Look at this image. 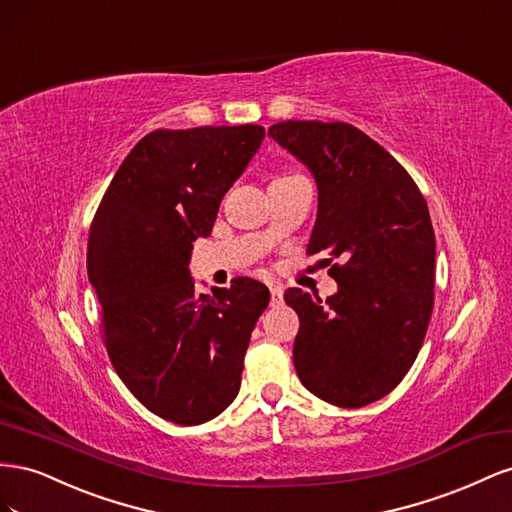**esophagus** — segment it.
<instances>
[{"label":"esophagus","mask_w":512,"mask_h":512,"mask_svg":"<svg viewBox=\"0 0 512 512\" xmlns=\"http://www.w3.org/2000/svg\"><path fill=\"white\" fill-rule=\"evenodd\" d=\"M284 303V290L280 286L271 288V307H280Z\"/></svg>","instance_id":"esophagus-1"}]
</instances>
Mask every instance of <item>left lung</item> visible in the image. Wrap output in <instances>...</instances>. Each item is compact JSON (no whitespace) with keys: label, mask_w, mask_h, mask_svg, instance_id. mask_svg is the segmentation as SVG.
Wrapping results in <instances>:
<instances>
[{"label":"left lung","mask_w":512,"mask_h":512,"mask_svg":"<svg viewBox=\"0 0 512 512\" xmlns=\"http://www.w3.org/2000/svg\"><path fill=\"white\" fill-rule=\"evenodd\" d=\"M269 136L316 181L307 254L339 260L327 303L301 288L284 294L299 314L294 367L329 404L367 406L404 380L429 327L436 235L427 203L406 168L350 123L290 119Z\"/></svg>","instance_id":"8db88e82"}]
</instances>
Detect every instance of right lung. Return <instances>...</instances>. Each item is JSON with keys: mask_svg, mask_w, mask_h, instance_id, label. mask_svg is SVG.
<instances>
[{"mask_svg": "<svg viewBox=\"0 0 512 512\" xmlns=\"http://www.w3.org/2000/svg\"><path fill=\"white\" fill-rule=\"evenodd\" d=\"M265 128L156 130L128 153L89 230L87 275L102 305L106 352L141 404L170 423L222 414L269 288L237 277L196 294L192 243L209 237L224 194L256 156Z\"/></svg>", "mask_w": 512, "mask_h": 512, "instance_id": "right-lung-1", "label": "right lung"}]
</instances>
